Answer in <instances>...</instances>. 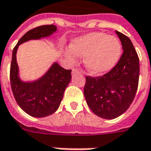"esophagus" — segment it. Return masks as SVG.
I'll return each instance as SVG.
<instances>
[{"label":"esophagus","mask_w":151,"mask_h":151,"mask_svg":"<svg viewBox=\"0 0 151 151\" xmlns=\"http://www.w3.org/2000/svg\"><path fill=\"white\" fill-rule=\"evenodd\" d=\"M82 73V71L78 69H73L72 70V74L73 75H74L75 73Z\"/></svg>","instance_id":"obj_1"}]
</instances>
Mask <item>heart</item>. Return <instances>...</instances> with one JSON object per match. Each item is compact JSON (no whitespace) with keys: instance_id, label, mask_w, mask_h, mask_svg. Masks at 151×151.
I'll use <instances>...</instances> for the list:
<instances>
[{"instance_id":"heart-1","label":"heart","mask_w":151,"mask_h":151,"mask_svg":"<svg viewBox=\"0 0 151 151\" xmlns=\"http://www.w3.org/2000/svg\"><path fill=\"white\" fill-rule=\"evenodd\" d=\"M65 55L71 62L76 56L85 57L86 68L96 75L113 69L120 60L121 43L116 37L103 32H92L73 40Z\"/></svg>"}]
</instances>
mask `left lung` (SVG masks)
Instances as JSON below:
<instances>
[{
    "mask_svg": "<svg viewBox=\"0 0 151 151\" xmlns=\"http://www.w3.org/2000/svg\"><path fill=\"white\" fill-rule=\"evenodd\" d=\"M122 56L110 72L101 77L86 78L84 96L98 116L111 120L127 111L136 95L139 80V59L133 43L119 31Z\"/></svg>",
    "mask_w": 151,
    "mask_h": 151,
    "instance_id": "8db88e82",
    "label": "left lung"
}]
</instances>
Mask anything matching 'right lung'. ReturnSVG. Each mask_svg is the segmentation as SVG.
Instances as JSON below:
<instances>
[{
  "instance_id": "add662e5",
  "label": "right lung",
  "mask_w": 151,
  "mask_h": 151,
  "mask_svg": "<svg viewBox=\"0 0 151 151\" xmlns=\"http://www.w3.org/2000/svg\"><path fill=\"white\" fill-rule=\"evenodd\" d=\"M55 25H44L27 31L19 40L12 54L10 83L16 101L23 111L33 117H45L58 109L64 92L71 81V70L54 62L40 78L24 82L20 78L16 54L18 47L29 40L47 38L55 33Z\"/></svg>"
}]
</instances>
